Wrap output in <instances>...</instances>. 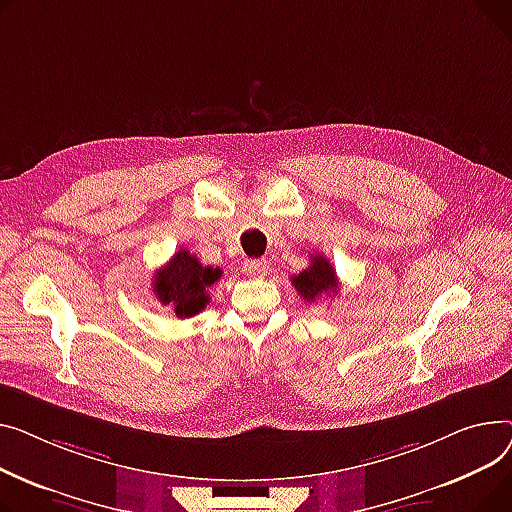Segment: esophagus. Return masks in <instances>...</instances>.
Returning <instances> with one entry per match:
<instances>
[{"instance_id": "34e87169", "label": "esophagus", "mask_w": 512, "mask_h": 512, "mask_svg": "<svg viewBox=\"0 0 512 512\" xmlns=\"http://www.w3.org/2000/svg\"><path fill=\"white\" fill-rule=\"evenodd\" d=\"M244 270H246V273L254 275V277H262L268 270V266H266V260H246Z\"/></svg>"}]
</instances>
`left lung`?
<instances>
[{
    "label": "left lung",
    "mask_w": 512,
    "mask_h": 512,
    "mask_svg": "<svg viewBox=\"0 0 512 512\" xmlns=\"http://www.w3.org/2000/svg\"><path fill=\"white\" fill-rule=\"evenodd\" d=\"M295 291L304 297V302H316L320 295L339 293V279L335 268L322 254L312 256V262L306 270L291 279Z\"/></svg>",
    "instance_id": "left-lung-1"
}]
</instances>
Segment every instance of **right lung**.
Here are the masks:
<instances>
[{
	"mask_svg": "<svg viewBox=\"0 0 512 512\" xmlns=\"http://www.w3.org/2000/svg\"><path fill=\"white\" fill-rule=\"evenodd\" d=\"M223 275L221 268L204 266L188 250L175 256L153 275V293L163 306H169L177 318H192L210 302L208 289Z\"/></svg>",
	"mask_w": 512,
	"mask_h": 512,
	"instance_id": "1",
	"label": "right lung"
}]
</instances>
